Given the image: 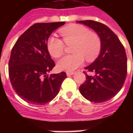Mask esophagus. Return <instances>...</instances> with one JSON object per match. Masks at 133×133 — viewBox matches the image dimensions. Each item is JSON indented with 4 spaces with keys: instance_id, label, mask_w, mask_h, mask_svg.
Returning <instances> with one entry per match:
<instances>
[{
    "instance_id": "1",
    "label": "esophagus",
    "mask_w": 133,
    "mask_h": 133,
    "mask_svg": "<svg viewBox=\"0 0 133 133\" xmlns=\"http://www.w3.org/2000/svg\"><path fill=\"white\" fill-rule=\"evenodd\" d=\"M66 74L67 76H71V75H72L75 74V72H67Z\"/></svg>"
}]
</instances>
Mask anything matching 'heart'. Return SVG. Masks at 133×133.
I'll list each match as a JSON object with an SVG mask.
<instances>
[{
    "label": "heart",
    "instance_id": "obj_1",
    "mask_svg": "<svg viewBox=\"0 0 133 133\" xmlns=\"http://www.w3.org/2000/svg\"><path fill=\"white\" fill-rule=\"evenodd\" d=\"M63 40L67 45L72 44L71 52L73 54L66 55L57 63L60 70L72 72L84 62L85 58L91 62L98 57L101 50V40L99 34L90 30L85 26L72 24L59 30ZM47 49L52 57L58 58L64 52L65 44L61 38L54 36L49 38Z\"/></svg>",
    "mask_w": 133,
    "mask_h": 133
}]
</instances>
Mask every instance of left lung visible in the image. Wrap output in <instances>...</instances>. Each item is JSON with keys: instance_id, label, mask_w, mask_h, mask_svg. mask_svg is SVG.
Masks as SVG:
<instances>
[{"instance_id": "1", "label": "left lung", "mask_w": 133, "mask_h": 133, "mask_svg": "<svg viewBox=\"0 0 133 133\" xmlns=\"http://www.w3.org/2000/svg\"><path fill=\"white\" fill-rule=\"evenodd\" d=\"M95 30L101 40L98 58L85 69L86 80L79 87L85 99L95 103H103L114 97L123 87L127 75V57L124 45L117 36L104 24L86 20L77 21Z\"/></svg>"}]
</instances>
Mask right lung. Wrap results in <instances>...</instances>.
Listing matches in <instances>:
<instances>
[{"instance_id": "add662e5", "label": "right lung", "mask_w": 133, "mask_h": 133, "mask_svg": "<svg viewBox=\"0 0 133 133\" xmlns=\"http://www.w3.org/2000/svg\"><path fill=\"white\" fill-rule=\"evenodd\" d=\"M65 23L34 24L12 48L8 68L10 82L16 94L28 103L44 105L52 101L66 78L64 72L48 75L55 63L47 49L50 34Z\"/></svg>"}]
</instances>
